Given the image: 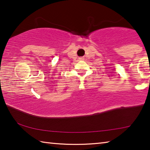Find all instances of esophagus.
<instances>
[{
  "instance_id": "1",
  "label": "esophagus",
  "mask_w": 150,
  "mask_h": 150,
  "mask_svg": "<svg viewBox=\"0 0 150 150\" xmlns=\"http://www.w3.org/2000/svg\"><path fill=\"white\" fill-rule=\"evenodd\" d=\"M79 60H84V57H79Z\"/></svg>"
}]
</instances>
